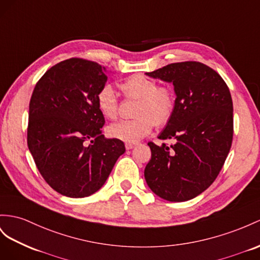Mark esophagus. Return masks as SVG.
<instances>
[{"instance_id":"34e87169","label":"esophagus","mask_w":260,"mask_h":260,"mask_svg":"<svg viewBox=\"0 0 260 260\" xmlns=\"http://www.w3.org/2000/svg\"><path fill=\"white\" fill-rule=\"evenodd\" d=\"M135 146H136L135 143H126V144H125L126 149H132V148H134Z\"/></svg>"}]
</instances>
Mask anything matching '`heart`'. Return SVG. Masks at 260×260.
<instances>
[{"label": "heart", "instance_id": "b5f03b06", "mask_svg": "<svg viewBox=\"0 0 260 260\" xmlns=\"http://www.w3.org/2000/svg\"><path fill=\"white\" fill-rule=\"evenodd\" d=\"M119 89L126 99L138 100L134 119H122L108 127L110 137L125 143H137L148 135L154 125L160 127L167 124L175 111V93L166 85L158 86L156 80L143 75H134L119 83ZM98 108L103 116L116 118L119 102L116 92L111 85H104L99 91Z\"/></svg>", "mask_w": 260, "mask_h": 260}]
</instances>
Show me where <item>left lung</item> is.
<instances>
[{"instance_id":"8db88e82","label":"left lung","mask_w":260,"mask_h":260,"mask_svg":"<svg viewBox=\"0 0 260 260\" xmlns=\"http://www.w3.org/2000/svg\"><path fill=\"white\" fill-rule=\"evenodd\" d=\"M146 75L175 85L176 103L161 141L149 142L151 158L145 179L155 194L171 202L188 201L214 182L232 142L233 101L228 84L202 62L170 63Z\"/></svg>"}]
</instances>
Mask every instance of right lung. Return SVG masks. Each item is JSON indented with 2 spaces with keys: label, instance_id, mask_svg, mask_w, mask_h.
I'll return each instance as SVG.
<instances>
[{
  "label": "right lung",
  "instance_id": "right-lung-1",
  "mask_svg": "<svg viewBox=\"0 0 260 260\" xmlns=\"http://www.w3.org/2000/svg\"><path fill=\"white\" fill-rule=\"evenodd\" d=\"M106 80L105 67L70 58L46 71L32 91L28 148L45 181L62 196L94 193L125 152L122 141L101 132L105 119L96 96Z\"/></svg>",
  "mask_w": 260,
  "mask_h": 260
}]
</instances>
